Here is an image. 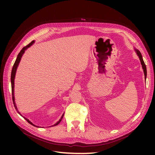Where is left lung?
<instances>
[{
    "instance_id": "1",
    "label": "left lung",
    "mask_w": 155,
    "mask_h": 155,
    "mask_svg": "<svg viewBox=\"0 0 155 155\" xmlns=\"http://www.w3.org/2000/svg\"><path fill=\"white\" fill-rule=\"evenodd\" d=\"M134 50H135L136 52H137V55H138L139 59L140 60V62H141L142 68L143 70V72H144V75H145V79H146V77H147V69H146V66H145V64L144 63V61H143V60L142 55L141 53H140V51L138 50H137L136 48Z\"/></svg>"
}]
</instances>
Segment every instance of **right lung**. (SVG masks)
<instances>
[{
  "label": "right lung",
  "mask_w": 155,
  "mask_h": 155,
  "mask_svg": "<svg viewBox=\"0 0 155 155\" xmlns=\"http://www.w3.org/2000/svg\"><path fill=\"white\" fill-rule=\"evenodd\" d=\"M34 43H35V41H32L30 44H28V45H26V46H25V47H23V48L21 50L20 52L18 53V55H17V59H16V60H15V63H14V64H13V68H12V74H11V83H12V100H13V102L14 107H15L16 110L18 112V114H20V112H18V110H17V105H16V104H15V97H14V79H15V74H16V70H17V67H18V64H19V63H20V61H21V58H22V56L23 54L25 53V50H26L27 48H28L29 47H30V46H31L33 44H34ZM21 116H22V115H21ZM63 116H64V114L62 115L61 118H60V120L58 121V122L56 123L55 124H54V125H52V126H55V125H58V124L61 122V120H62V119H63ZM24 118H25V117H24ZM25 120H26L28 121V122L30 124H31V125H34V126H35V127H37V126H36V125H35L33 124L31 122V121H30L28 119H27V118H25Z\"/></svg>",
  "instance_id": "1"
}]
</instances>
